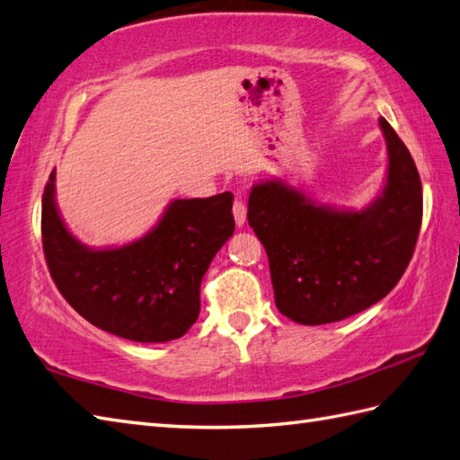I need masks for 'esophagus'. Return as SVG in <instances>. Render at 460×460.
I'll use <instances>...</instances> for the list:
<instances>
[{
	"instance_id": "esophagus-1",
	"label": "esophagus",
	"mask_w": 460,
	"mask_h": 460,
	"mask_svg": "<svg viewBox=\"0 0 460 460\" xmlns=\"http://www.w3.org/2000/svg\"><path fill=\"white\" fill-rule=\"evenodd\" d=\"M233 216H234V223H237L239 227H243L244 221H247V206H244L243 199H234Z\"/></svg>"
}]
</instances>
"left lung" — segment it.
<instances>
[{
	"label": "left lung",
	"mask_w": 460,
	"mask_h": 460,
	"mask_svg": "<svg viewBox=\"0 0 460 460\" xmlns=\"http://www.w3.org/2000/svg\"><path fill=\"white\" fill-rule=\"evenodd\" d=\"M388 168L367 208L319 204L280 178L252 184L247 219L269 254L279 312L302 325L341 322L375 305L408 269L423 194L413 158L380 117Z\"/></svg>",
	"instance_id": "1"
}]
</instances>
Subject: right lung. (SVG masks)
Returning <instances> with one entry per match:
<instances>
[{
  "instance_id": "1",
  "label": "right lung",
  "mask_w": 460,
  "mask_h": 460,
  "mask_svg": "<svg viewBox=\"0 0 460 460\" xmlns=\"http://www.w3.org/2000/svg\"><path fill=\"white\" fill-rule=\"evenodd\" d=\"M57 174L42 194V249L52 280L95 327L135 343H166L199 315V284L234 231L233 194L172 199L156 226L121 247L93 249L64 226Z\"/></svg>"
}]
</instances>
